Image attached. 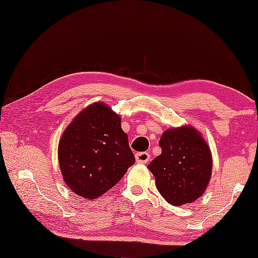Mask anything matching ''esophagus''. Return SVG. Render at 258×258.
<instances>
[{"label":"esophagus","instance_id":"obj_1","mask_svg":"<svg viewBox=\"0 0 258 258\" xmlns=\"http://www.w3.org/2000/svg\"><path fill=\"white\" fill-rule=\"evenodd\" d=\"M135 158L137 163H141V164H147L149 158H151V155L146 152H142V153H137L135 155Z\"/></svg>","mask_w":258,"mask_h":258}]
</instances>
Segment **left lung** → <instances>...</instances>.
<instances>
[{"label":"left lung","mask_w":258,"mask_h":258,"mask_svg":"<svg viewBox=\"0 0 258 258\" xmlns=\"http://www.w3.org/2000/svg\"><path fill=\"white\" fill-rule=\"evenodd\" d=\"M161 154L147 167L157 189L172 206L196 201L211 177L212 157L208 144L196 128L183 126L164 132Z\"/></svg>","instance_id":"obj_1"}]
</instances>
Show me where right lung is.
Listing matches in <instances>:
<instances>
[{"instance_id":"1","label":"right lung","mask_w":258,"mask_h":258,"mask_svg":"<svg viewBox=\"0 0 258 258\" xmlns=\"http://www.w3.org/2000/svg\"><path fill=\"white\" fill-rule=\"evenodd\" d=\"M58 159L64 182L87 199L104 195L135 163L121 117L100 102L81 111L64 131Z\"/></svg>"}]
</instances>
